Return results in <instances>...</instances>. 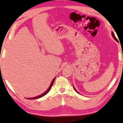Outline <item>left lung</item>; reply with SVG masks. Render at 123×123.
<instances>
[{
  "label": "left lung",
  "mask_w": 123,
  "mask_h": 123,
  "mask_svg": "<svg viewBox=\"0 0 123 123\" xmlns=\"http://www.w3.org/2000/svg\"><path fill=\"white\" fill-rule=\"evenodd\" d=\"M112 37H113V38H114V39H115V40H116V41H117V42H118V39H117V38H116V36H114V33H113V32H112ZM74 90H75V91L76 92H77V93H79V92H77V91H76V89H75V88H74Z\"/></svg>",
  "instance_id": "1"
}]
</instances>
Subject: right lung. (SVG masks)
I'll return each mask as SVG.
<instances>
[{"label":"right lung","instance_id":"right-lung-1","mask_svg":"<svg viewBox=\"0 0 123 123\" xmlns=\"http://www.w3.org/2000/svg\"><path fill=\"white\" fill-rule=\"evenodd\" d=\"M55 78H54V79H53V80L52 81V82H51V84H50V86L49 87V88H48V89L45 92H44L43 93V94H42L41 95H38V96H37V97H34V98H27V99H38V98H41V97H43V96H44L45 95H46L50 91V90L51 89V87H52V86H53V83H54V81H55Z\"/></svg>","mask_w":123,"mask_h":123}]
</instances>
